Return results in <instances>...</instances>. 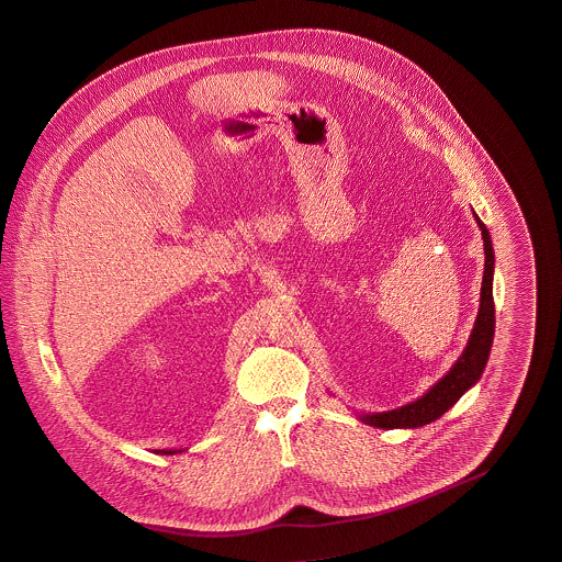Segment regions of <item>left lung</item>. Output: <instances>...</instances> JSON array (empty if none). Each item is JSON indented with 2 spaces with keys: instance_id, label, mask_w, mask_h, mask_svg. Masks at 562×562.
<instances>
[{
  "instance_id": "8db88e82",
  "label": "left lung",
  "mask_w": 562,
  "mask_h": 562,
  "mask_svg": "<svg viewBox=\"0 0 562 562\" xmlns=\"http://www.w3.org/2000/svg\"><path fill=\"white\" fill-rule=\"evenodd\" d=\"M476 223L481 227L482 240H484V276H482L481 310H479V318H476L465 351L454 362L453 369L445 374L426 396H422L419 401L411 402V404H404L396 411L362 417V422H367L369 426L392 429L419 428V426L431 424L434 419L445 415L454 402L463 396V392L470 390L481 379L488 353H491V346H493V333H495V303H493L495 255H493L491 236L479 216H476Z\"/></svg>"
}]
</instances>
